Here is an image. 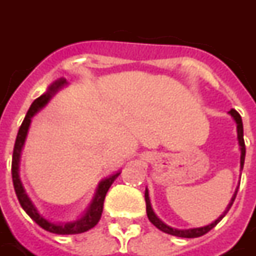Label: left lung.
Here are the masks:
<instances>
[{"mask_svg": "<svg viewBox=\"0 0 256 256\" xmlns=\"http://www.w3.org/2000/svg\"><path fill=\"white\" fill-rule=\"evenodd\" d=\"M230 115L233 116V119L237 123V138H238V144H240V150H241V158H240V166L241 169L244 168V159H246V144H244V128H242V120H241V116L240 114L237 112L236 110H230L228 112ZM237 191L238 188L234 192V196H232V201L228 205V208L222 214L215 222H212L208 226H204V228H186V230H178V228H173L170 226H168L165 224L164 222L159 219L158 216L154 214V209L151 206V201H150V196H148V190H146V216H148V219L150 222L152 223L155 228H158L160 232H164V233L172 234V236H176V237H183V238H196V237H201L204 234H206L209 230H212V228H215L216 224L219 223V222L226 216V214L228 212V209L232 208V205H233L234 200H236V196H237Z\"/></svg>", "mask_w": 256, "mask_h": 256, "instance_id": "1", "label": "left lung"}]
</instances>
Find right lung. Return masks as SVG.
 <instances>
[{
	"instance_id": "add662e5",
	"label": "right lung",
	"mask_w": 256,
	"mask_h": 256,
	"mask_svg": "<svg viewBox=\"0 0 256 256\" xmlns=\"http://www.w3.org/2000/svg\"><path fill=\"white\" fill-rule=\"evenodd\" d=\"M68 84L66 78H58L56 82H54L52 84L48 87L47 92H44L42 96L37 98L33 101V104L30 105L28 114H26V118L23 120L22 126L19 128V132H18V136H16L15 146H14V154H12V182H14V188H15L16 196L19 200V202L22 205V208L24 209V212L28 214L33 220L42 228L44 230H47L50 233L55 234H78V233H84L87 230L92 228L98 223V220L101 219V215H102V208H104V200H105V196L110 190V184L115 182V178L120 174V172H118L115 174H112L110 178H104L101 183L98 184L97 192L92 198V202L90 204L88 209L86 210V214L80 219L73 222H68V223H52V222L47 220L42 215L38 214V210L36 209V206L32 202V200L28 198L26 191L23 188L22 182H20V178H19V160H20V152H22L23 144H24V140H26V136H28V126H30V122H32V118L41 110L44 108L48 104V101L52 98V96L56 92V91L62 88L64 86Z\"/></svg>"
}]
</instances>
